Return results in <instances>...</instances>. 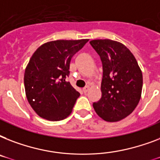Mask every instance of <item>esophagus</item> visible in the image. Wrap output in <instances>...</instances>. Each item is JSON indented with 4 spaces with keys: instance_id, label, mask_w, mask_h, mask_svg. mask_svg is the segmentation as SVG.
Returning a JSON list of instances; mask_svg holds the SVG:
<instances>
[{
    "instance_id": "1",
    "label": "esophagus",
    "mask_w": 160,
    "mask_h": 160,
    "mask_svg": "<svg viewBox=\"0 0 160 160\" xmlns=\"http://www.w3.org/2000/svg\"><path fill=\"white\" fill-rule=\"evenodd\" d=\"M89 89H90V87H89V86L87 85V86H85V87L83 88V91H84L85 93H86L88 90H89Z\"/></svg>"
}]
</instances>
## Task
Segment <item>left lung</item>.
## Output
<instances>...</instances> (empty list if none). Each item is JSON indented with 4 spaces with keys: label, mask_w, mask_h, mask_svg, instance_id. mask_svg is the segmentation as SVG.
<instances>
[{
    "label": "left lung",
    "mask_w": 160,
    "mask_h": 160,
    "mask_svg": "<svg viewBox=\"0 0 160 160\" xmlns=\"http://www.w3.org/2000/svg\"><path fill=\"white\" fill-rule=\"evenodd\" d=\"M90 44L100 55L103 66L102 96L93 107L105 121H119L139 104L143 86L141 70L123 44L111 40H95Z\"/></svg>",
    "instance_id": "1"
}]
</instances>
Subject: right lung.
Segmentation results:
<instances>
[{"instance_id":"obj_1","label":"right lung","mask_w":160,"mask_h":160,"mask_svg":"<svg viewBox=\"0 0 160 160\" xmlns=\"http://www.w3.org/2000/svg\"><path fill=\"white\" fill-rule=\"evenodd\" d=\"M87 41H51L31 56L25 70V90L29 104L41 118L59 121L70 114L80 93L65 78L70 75L71 58Z\"/></svg>"}]
</instances>
